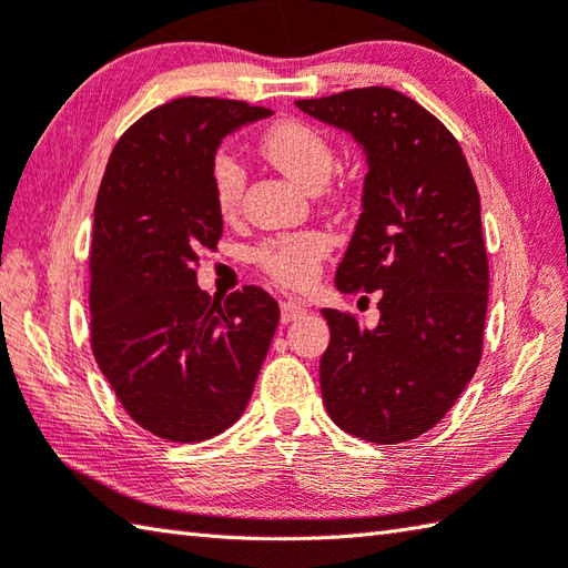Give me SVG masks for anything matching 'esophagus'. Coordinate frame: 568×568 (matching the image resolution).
<instances>
[{
	"mask_svg": "<svg viewBox=\"0 0 568 568\" xmlns=\"http://www.w3.org/2000/svg\"><path fill=\"white\" fill-rule=\"evenodd\" d=\"M305 313L307 310L300 305V303H293V300H287V303H283L281 305V317H283V322H295V320H300V317H305Z\"/></svg>",
	"mask_w": 568,
	"mask_h": 568,
	"instance_id": "1",
	"label": "esophagus"
}]
</instances>
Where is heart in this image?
I'll use <instances>...</instances> for the list:
<instances>
[{"instance_id":"1","label":"heart","mask_w":568,"mask_h":568,"mask_svg":"<svg viewBox=\"0 0 568 568\" xmlns=\"http://www.w3.org/2000/svg\"><path fill=\"white\" fill-rule=\"evenodd\" d=\"M258 150L275 170L291 176L307 192H320L335 170V150L329 140L303 120H277L263 130ZM211 192L216 209L224 216H233L241 204L243 174L241 162L231 152H219L211 160ZM329 251V241L320 231H303L293 236L265 241L255 251V258L277 283L285 287H305L317 275V263Z\"/></svg>"}]
</instances>
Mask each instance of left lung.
Wrapping results in <instances>:
<instances>
[{
    "label": "left lung",
    "instance_id": "8db88e82",
    "mask_svg": "<svg viewBox=\"0 0 568 568\" xmlns=\"http://www.w3.org/2000/svg\"><path fill=\"white\" fill-rule=\"evenodd\" d=\"M295 105L344 130L366 158L362 214L335 275L339 293H379V325L322 310L329 347L322 402L369 443L433 428L480 364L487 253L465 154L440 120L392 88H354Z\"/></svg>",
    "mask_w": 568,
    "mask_h": 568
}]
</instances>
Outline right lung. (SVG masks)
Segmentation results:
<instances>
[{
  "instance_id": "right-lung-1",
  "label": "right lung",
  "mask_w": 568,
  "mask_h": 568,
  "mask_svg": "<svg viewBox=\"0 0 568 568\" xmlns=\"http://www.w3.org/2000/svg\"><path fill=\"white\" fill-rule=\"evenodd\" d=\"M271 115L176 98L120 138L98 189L93 354L130 418L164 440L199 443L236 424L281 320L261 287L219 303L196 285V253L224 233L211 160L231 132Z\"/></svg>"
}]
</instances>
